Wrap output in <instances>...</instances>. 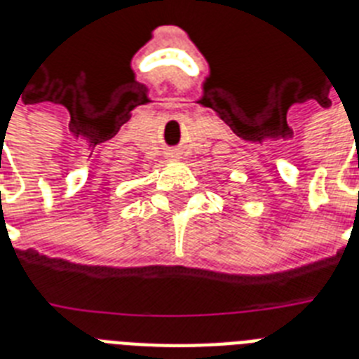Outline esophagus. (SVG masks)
I'll use <instances>...</instances> for the list:
<instances>
[{"label":"esophagus","mask_w":359,"mask_h":359,"mask_svg":"<svg viewBox=\"0 0 359 359\" xmlns=\"http://www.w3.org/2000/svg\"><path fill=\"white\" fill-rule=\"evenodd\" d=\"M180 158H182L180 156V151H174L172 149V151L167 152V160L169 161H176V160H180Z\"/></svg>","instance_id":"esophagus-1"}]
</instances>
